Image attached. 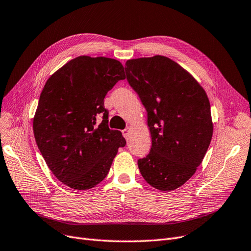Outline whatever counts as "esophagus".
<instances>
[{"instance_id":"obj_1","label":"esophagus","mask_w":251,"mask_h":251,"mask_svg":"<svg viewBox=\"0 0 251 251\" xmlns=\"http://www.w3.org/2000/svg\"><path fill=\"white\" fill-rule=\"evenodd\" d=\"M130 130H131V128H130V127H127L126 129H124V130H123V134H124V136H125L126 138L128 137L129 132H130Z\"/></svg>"}]
</instances>
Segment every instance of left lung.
<instances>
[{"mask_svg":"<svg viewBox=\"0 0 251 251\" xmlns=\"http://www.w3.org/2000/svg\"><path fill=\"white\" fill-rule=\"evenodd\" d=\"M125 71L147 110L152 137L138 169L152 187L177 189L197 172L212 140L208 96L188 71L163 55L128 60Z\"/></svg>","mask_w":251,"mask_h":251,"instance_id":"left-lung-1","label":"left lung"}]
</instances>
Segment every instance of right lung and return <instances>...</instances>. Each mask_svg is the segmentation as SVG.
Listing matches in <instances>:
<instances>
[{"label":"right lung","mask_w":251,"mask_h":251,"mask_svg":"<svg viewBox=\"0 0 251 251\" xmlns=\"http://www.w3.org/2000/svg\"><path fill=\"white\" fill-rule=\"evenodd\" d=\"M125 77L115 59L80 55L46 81L33 119L34 136L49 169L68 187L96 186L126 145L122 132L108 128L104 108L107 92Z\"/></svg>","instance_id":"1"}]
</instances>
